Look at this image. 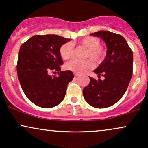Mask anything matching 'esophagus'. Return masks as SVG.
Returning a JSON list of instances; mask_svg holds the SVG:
<instances>
[{"instance_id": "1", "label": "esophagus", "mask_w": 148, "mask_h": 148, "mask_svg": "<svg viewBox=\"0 0 148 148\" xmlns=\"http://www.w3.org/2000/svg\"><path fill=\"white\" fill-rule=\"evenodd\" d=\"M81 74H78V73H74V76H76V77H77V76H79Z\"/></svg>"}]
</instances>
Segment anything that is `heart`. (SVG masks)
<instances>
[{
    "mask_svg": "<svg viewBox=\"0 0 148 148\" xmlns=\"http://www.w3.org/2000/svg\"><path fill=\"white\" fill-rule=\"evenodd\" d=\"M79 45L84 46L88 51L85 57L90 58L94 62H99L102 59L104 51L100 47L99 39L95 37H86L79 42ZM60 55L62 59L69 60L74 55V49L72 45L65 43L60 48ZM92 67V63L90 60H72L65 64L66 69L76 73H82Z\"/></svg>",
    "mask_w": 148,
    "mask_h": 148,
    "instance_id": "b5f03b06",
    "label": "heart"
}]
</instances>
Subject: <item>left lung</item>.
Here are the masks:
<instances>
[{
	"label": "left lung",
	"instance_id": "1",
	"mask_svg": "<svg viewBox=\"0 0 148 148\" xmlns=\"http://www.w3.org/2000/svg\"><path fill=\"white\" fill-rule=\"evenodd\" d=\"M90 35L99 37L106 43L104 60L94 72L98 80L90 78V84L83 95L88 103L98 108H106L122 98L126 92L133 72V52L122 35L100 30ZM105 77L101 80L100 76Z\"/></svg>",
	"mask_w": 148,
	"mask_h": 148
}]
</instances>
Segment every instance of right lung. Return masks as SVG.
Wrapping results in <instances>:
<instances>
[{
    "label": "right lung",
    "instance_id": "add662e5",
    "mask_svg": "<svg viewBox=\"0 0 148 148\" xmlns=\"http://www.w3.org/2000/svg\"><path fill=\"white\" fill-rule=\"evenodd\" d=\"M57 35H34L21 46L16 71L21 88L30 101L42 108H52L64 99L72 71H61L63 61L60 48L70 41ZM59 76L49 75L51 71Z\"/></svg>",
    "mask_w": 148,
    "mask_h": 148
}]
</instances>
